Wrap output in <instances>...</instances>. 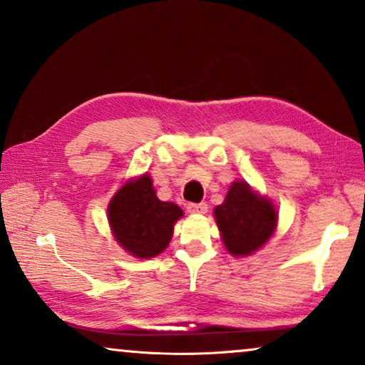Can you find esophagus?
<instances>
[{
	"label": "esophagus",
	"instance_id": "1",
	"mask_svg": "<svg viewBox=\"0 0 365 365\" xmlns=\"http://www.w3.org/2000/svg\"><path fill=\"white\" fill-rule=\"evenodd\" d=\"M190 214H206L207 212V202H190L187 206Z\"/></svg>",
	"mask_w": 365,
	"mask_h": 365
}]
</instances>
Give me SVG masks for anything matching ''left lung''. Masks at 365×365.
<instances>
[{"label":"left lung","instance_id":"obj_1","mask_svg":"<svg viewBox=\"0 0 365 365\" xmlns=\"http://www.w3.org/2000/svg\"><path fill=\"white\" fill-rule=\"evenodd\" d=\"M225 248L235 256H248L272 237L277 211L267 200L251 191L248 183L235 182L225 201L214 209Z\"/></svg>","mask_w":365,"mask_h":365}]
</instances>
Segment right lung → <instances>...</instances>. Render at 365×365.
<instances>
[{
	"mask_svg": "<svg viewBox=\"0 0 365 365\" xmlns=\"http://www.w3.org/2000/svg\"><path fill=\"white\" fill-rule=\"evenodd\" d=\"M108 215L122 248L140 259H148L168 248L174 224L183 211L174 202L159 201L146 174L117 191L109 202Z\"/></svg>",
	"mask_w": 365,
	"mask_h": 365,
	"instance_id": "add662e5",
	"label": "right lung"
}]
</instances>
